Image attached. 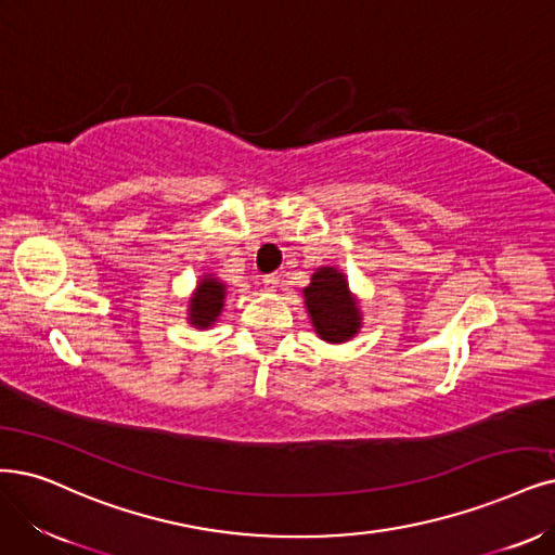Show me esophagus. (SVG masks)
<instances>
[{
	"label": "esophagus",
	"mask_w": 555,
	"mask_h": 555,
	"mask_svg": "<svg viewBox=\"0 0 555 555\" xmlns=\"http://www.w3.org/2000/svg\"><path fill=\"white\" fill-rule=\"evenodd\" d=\"M279 283H281V279H279V274H267V276H262V285L270 293H274L276 288H279Z\"/></svg>",
	"instance_id": "1"
}]
</instances>
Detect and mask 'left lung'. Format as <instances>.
Listing matches in <instances>:
<instances>
[{"label": "left lung", "instance_id": "8db88e82", "mask_svg": "<svg viewBox=\"0 0 555 555\" xmlns=\"http://www.w3.org/2000/svg\"><path fill=\"white\" fill-rule=\"evenodd\" d=\"M306 306L322 340H350L361 326L359 306L347 291L345 276L334 267H322L313 274L311 285L304 291Z\"/></svg>", "mask_w": 555, "mask_h": 555}]
</instances>
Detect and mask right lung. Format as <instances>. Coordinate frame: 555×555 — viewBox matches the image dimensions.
<instances>
[{"mask_svg":"<svg viewBox=\"0 0 555 555\" xmlns=\"http://www.w3.org/2000/svg\"><path fill=\"white\" fill-rule=\"evenodd\" d=\"M223 283H219L212 276H205L198 285L196 295L192 297V309H190V320L196 326H210L219 313H221V306H223Z\"/></svg>","mask_w":555,"mask_h":555,"instance_id":"right-lung-1","label":"right lung"}]
</instances>
